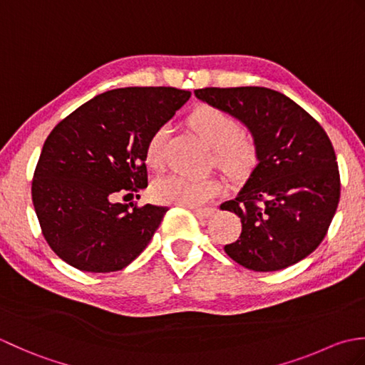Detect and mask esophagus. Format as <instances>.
<instances>
[{"label":"esophagus","instance_id":"esophagus-1","mask_svg":"<svg viewBox=\"0 0 365 365\" xmlns=\"http://www.w3.org/2000/svg\"><path fill=\"white\" fill-rule=\"evenodd\" d=\"M192 212H195L200 218H210L215 213V208H197V207H190Z\"/></svg>","mask_w":365,"mask_h":365}]
</instances>
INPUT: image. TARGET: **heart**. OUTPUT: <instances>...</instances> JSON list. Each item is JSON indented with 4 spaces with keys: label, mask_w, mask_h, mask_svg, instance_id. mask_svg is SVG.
<instances>
[{
    "label": "heart",
    "mask_w": 365,
    "mask_h": 365,
    "mask_svg": "<svg viewBox=\"0 0 365 365\" xmlns=\"http://www.w3.org/2000/svg\"><path fill=\"white\" fill-rule=\"evenodd\" d=\"M190 125L213 149L215 161L230 175H242L252 166L255 149L250 138L242 135V125L230 114L215 106H200L190 115ZM168 128L153 131L145 145V163L153 169L165 165ZM218 178H191L170 175L155 182L152 196L163 204L200 207L220 195Z\"/></svg>",
    "instance_id": "heart-1"
}]
</instances>
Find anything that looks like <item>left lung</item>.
<instances>
[{
  "label": "left lung",
  "mask_w": 365,
  "mask_h": 365,
  "mask_svg": "<svg viewBox=\"0 0 365 365\" xmlns=\"http://www.w3.org/2000/svg\"><path fill=\"white\" fill-rule=\"evenodd\" d=\"M195 96L242 122L254 139L257 165L237 197L221 204L242 220V235L224 251L252 271L284 269L306 259L327 235L340 197L327 131L268 88H205Z\"/></svg>",
  "instance_id": "8db88e82"
}]
</instances>
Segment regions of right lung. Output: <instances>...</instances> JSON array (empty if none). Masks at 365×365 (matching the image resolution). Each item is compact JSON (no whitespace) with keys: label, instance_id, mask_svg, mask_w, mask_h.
Returning <instances> with one entry per match:
<instances>
[{"label":"right lung","instance_id":"1","mask_svg":"<svg viewBox=\"0 0 365 365\" xmlns=\"http://www.w3.org/2000/svg\"><path fill=\"white\" fill-rule=\"evenodd\" d=\"M190 97L175 88L113 89L53 128L31 192L42 234L59 259L88 273H111L145 250L168 207L114 197L147 187V141Z\"/></svg>","mask_w":365,"mask_h":365}]
</instances>
